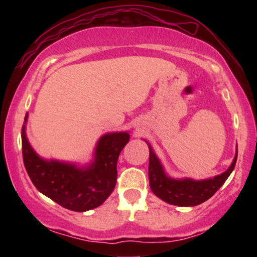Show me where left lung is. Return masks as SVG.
Segmentation results:
<instances>
[{
	"mask_svg": "<svg viewBox=\"0 0 257 257\" xmlns=\"http://www.w3.org/2000/svg\"><path fill=\"white\" fill-rule=\"evenodd\" d=\"M150 164H149V179L150 187L158 198H160L167 203L181 207L198 206L205 202L206 200L215 194V192L224 184L231 172H233L235 164L237 160V151L230 167L222 174L216 175L212 179L206 180H192V179H184V180H175L168 178L165 174L164 168L160 161L154 154L152 147L150 146Z\"/></svg>",
	"mask_w": 257,
	"mask_h": 257,
	"instance_id": "left-lung-1",
	"label": "left lung"
}]
</instances>
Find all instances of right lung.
Listing matches in <instances>:
<instances>
[{
	"label": "right lung",
	"instance_id": "add662e5",
	"mask_svg": "<svg viewBox=\"0 0 257 257\" xmlns=\"http://www.w3.org/2000/svg\"><path fill=\"white\" fill-rule=\"evenodd\" d=\"M21 135L23 163L35 187L73 212L96 208L110 196L117 182L118 157L130 140L127 132L103 136L97 144L93 163L86 168H77L72 164L41 159L28 142L24 125Z\"/></svg>",
	"mask_w": 257,
	"mask_h": 257
}]
</instances>
